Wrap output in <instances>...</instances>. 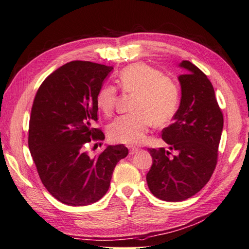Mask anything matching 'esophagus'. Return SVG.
I'll return each instance as SVG.
<instances>
[{
  "mask_svg": "<svg viewBox=\"0 0 249 249\" xmlns=\"http://www.w3.org/2000/svg\"><path fill=\"white\" fill-rule=\"evenodd\" d=\"M129 150H130V154L131 155H134V154H136V153H138V148L137 147H134V146H129Z\"/></svg>",
  "mask_w": 249,
  "mask_h": 249,
  "instance_id": "1",
  "label": "esophagus"
}]
</instances>
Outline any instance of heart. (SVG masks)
Returning <instances> with one entry per match:
<instances>
[{
  "instance_id": "1",
  "label": "heart",
  "mask_w": 249,
  "mask_h": 249,
  "mask_svg": "<svg viewBox=\"0 0 249 249\" xmlns=\"http://www.w3.org/2000/svg\"><path fill=\"white\" fill-rule=\"evenodd\" d=\"M118 86L125 93H134L132 113L119 116L109 126L110 138L124 144H139L146 137L153 123L164 124L175 116L179 102V88L171 77L145 63H135L119 72ZM117 102V89L103 86L95 97L96 106L111 115Z\"/></svg>"
}]
</instances>
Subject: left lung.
<instances>
[{"instance_id": "1", "label": "left lung", "mask_w": 249, "mask_h": 249, "mask_svg": "<svg viewBox=\"0 0 249 249\" xmlns=\"http://www.w3.org/2000/svg\"><path fill=\"white\" fill-rule=\"evenodd\" d=\"M185 72L178 77L179 107L172 124L162 131L163 140L172 158L163 147L148 148L153 165L146 182L156 197L182 201L193 196L209 182L217 164L218 146L223 129V116L212 83L190 61L178 64Z\"/></svg>"}]
</instances>
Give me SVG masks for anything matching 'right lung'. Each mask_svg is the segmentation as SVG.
<instances>
[{"mask_svg":"<svg viewBox=\"0 0 249 249\" xmlns=\"http://www.w3.org/2000/svg\"><path fill=\"white\" fill-rule=\"evenodd\" d=\"M112 66L71 61L43 81L37 90L29 124V149L47 190L65 205L81 207L100 200L113 170L127 155L124 144L108 145L97 157L85 144L105 139L93 127L95 97Z\"/></svg>","mask_w":249,"mask_h":249,"instance_id":"obj_1","label":"right lung"}]
</instances>
